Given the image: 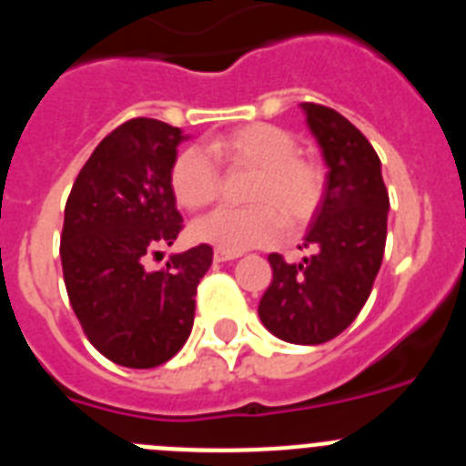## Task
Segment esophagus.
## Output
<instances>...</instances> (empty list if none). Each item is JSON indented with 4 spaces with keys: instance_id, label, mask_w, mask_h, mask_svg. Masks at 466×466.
Instances as JSON below:
<instances>
[{
    "instance_id": "34e87169",
    "label": "esophagus",
    "mask_w": 466,
    "mask_h": 466,
    "mask_svg": "<svg viewBox=\"0 0 466 466\" xmlns=\"http://www.w3.org/2000/svg\"><path fill=\"white\" fill-rule=\"evenodd\" d=\"M233 258H238V254H230V252H221V249H214V261H217V263L233 261Z\"/></svg>"
}]
</instances>
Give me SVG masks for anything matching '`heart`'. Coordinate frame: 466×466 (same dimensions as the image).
Wrapping results in <instances>:
<instances>
[{"mask_svg":"<svg viewBox=\"0 0 466 466\" xmlns=\"http://www.w3.org/2000/svg\"><path fill=\"white\" fill-rule=\"evenodd\" d=\"M205 150L226 170H254L245 196L252 205L219 208L200 217L191 226L193 240L221 252H245L268 245L279 224L287 230L306 226L322 203L324 170L315 160L296 154V139L284 127L247 123L209 137ZM207 155L184 149L172 163L170 188L182 208L200 209L219 196L221 175Z\"/></svg>","mask_w":466,"mask_h":466,"instance_id":"obj_1","label":"heart"}]
</instances>
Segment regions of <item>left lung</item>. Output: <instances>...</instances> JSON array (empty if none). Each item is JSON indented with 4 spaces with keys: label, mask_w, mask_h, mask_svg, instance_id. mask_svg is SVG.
I'll use <instances>...</instances> for the list:
<instances>
[{
    "label": "left lung",
    "mask_w": 466,
    "mask_h": 466,
    "mask_svg": "<svg viewBox=\"0 0 466 466\" xmlns=\"http://www.w3.org/2000/svg\"><path fill=\"white\" fill-rule=\"evenodd\" d=\"M300 109L327 163L324 196L300 245L310 257L299 263L268 257L273 282L258 317L279 340L319 345L355 322L371 294L385 254L390 196L376 149L348 118L312 102Z\"/></svg>",
    "instance_id": "1"
}]
</instances>
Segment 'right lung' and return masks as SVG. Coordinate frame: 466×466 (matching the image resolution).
Instances as JSON below:
<instances>
[{"mask_svg":"<svg viewBox=\"0 0 466 466\" xmlns=\"http://www.w3.org/2000/svg\"><path fill=\"white\" fill-rule=\"evenodd\" d=\"M184 139L156 118L123 123L95 147L65 205L69 303L90 343L127 369H154L182 350L198 282L212 266V247L198 245L172 254L163 270L144 268L182 230L170 167Z\"/></svg>","mask_w":466,"mask_h":466,"instance_id":"right-lung-1","label":"right lung"}]
</instances>
